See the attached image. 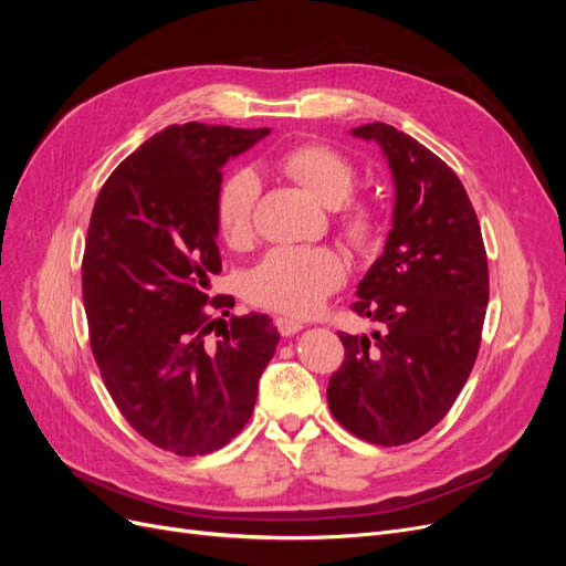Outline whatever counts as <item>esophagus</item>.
<instances>
[{
	"mask_svg": "<svg viewBox=\"0 0 566 566\" xmlns=\"http://www.w3.org/2000/svg\"><path fill=\"white\" fill-rule=\"evenodd\" d=\"M276 328H279V333L283 335V337H290V335H295V333H300L304 325L300 323V321H295V318H285V316H281V318H276Z\"/></svg>",
	"mask_w": 566,
	"mask_h": 566,
	"instance_id": "1",
	"label": "esophagus"
}]
</instances>
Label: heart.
I'll list each match as a JSON object with an SVG mask.
<instances>
[{"instance_id":"heart-1","label":"heart","mask_w":566,"mask_h":566,"mask_svg":"<svg viewBox=\"0 0 566 566\" xmlns=\"http://www.w3.org/2000/svg\"><path fill=\"white\" fill-rule=\"evenodd\" d=\"M279 169L306 188L323 205L347 200L356 184L354 163L325 144H300L279 158ZM260 181L248 169H238L219 188L214 217L221 238L229 245H243L252 235L254 202ZM342 231L354 243H366L373 233V212L361 202H347L339 214ZM347 264L333 248L283 245L269 250L250 276L245 293L254 304L283 314L310 316L331 293L345 283Z\"/></svg>"}]
</instances>
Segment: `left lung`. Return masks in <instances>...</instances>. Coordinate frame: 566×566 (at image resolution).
<instances>
[{"instance_id": "left-lung-1", "label": "left lung", "mask_w": 566, "mask_h": 566, "mask_svg": "<svg viewBox=\"0 0 566 566\" xmlns=\"http://www.w3.org/2000/svg\"><path fill=\"white\" fill-rule=\"evenodd\" d=\"M352 134L380 144L397 196L385 252L352 304L378 331L339 333L345 361L328 406L358 439L401 447L430 432L470 378L489 304L486 250L465 186L430 148L385 123Z\"/></svg>"}]
</instances>
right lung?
<instances>
[{
  "label": "right lung",
  "mask_w": 566,
  "mask_h": 566,
  "mask_svg": "<svg viewBox=\"0 0 566 566\" xmlns=\"http://www.w3.org/2000/svg\"><path fill=\"white\" fill-rule=\"evenodd\" d=\"M269 134L169 125L101 188L82 260L92 352L119 413L153 447L212 453L243 430L279 345L266 314L231 316L217 345L205 304L221 271L214 205L221 167ZM229 314V312H227Z\"/></svg>",
  "instance_id": "add662e5"
}]
</instances>
